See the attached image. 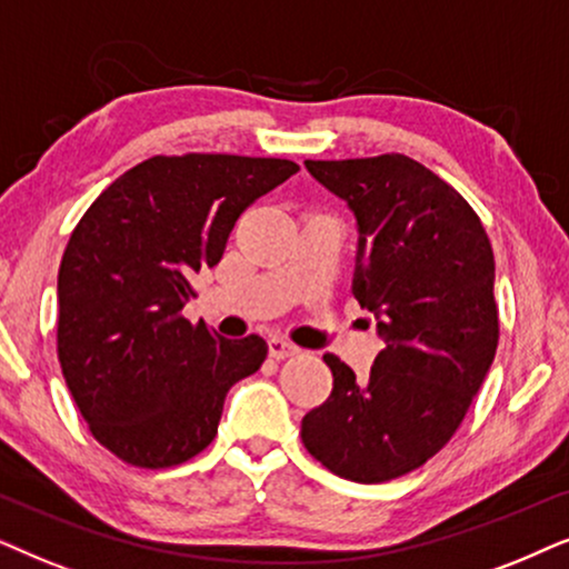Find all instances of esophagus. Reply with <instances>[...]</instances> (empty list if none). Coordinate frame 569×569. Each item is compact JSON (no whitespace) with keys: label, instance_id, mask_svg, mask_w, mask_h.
Here are the masks:
<instances>
[{"label":"esophagus","instance_id":"1","mask_svg":"<svg viewBox=\"0 0 569 569\" xmlns=\"http://www.w3.org/2000/svg\"><path fill=\"white\" fill-rule=\"evenodd\" d=\"M268 353L272 356V359H289V356L299 353V348L289 343V340H283V338H270L268 340Z\"/></svg>","mask_w":569,"mask_h":569}]
</instances>
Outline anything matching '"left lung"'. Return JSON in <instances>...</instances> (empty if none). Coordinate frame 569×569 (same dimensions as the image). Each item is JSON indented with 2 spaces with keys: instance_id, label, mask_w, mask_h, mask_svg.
Instances as JSON below:
<instances>
[{
  "instance_id": "left-lung-1",
  "label": "left lung",
  "mask_w": 569,
  "mask_h": 569,
  "mask_svg": "<svg viewBox=\"0 0 569 569\" xmlns=\"http://www.w3.org/2000/svg\"><path fill=\"white\" fill-rule=\"evenodd\" d=\"M305 163L356 213L353 293L385 348L367 380L322 356L332 392L301 419V442L340 479L382 483L450 442L495 361V252L466 197L413 158Z\"/></svg>"
}]
</instances>
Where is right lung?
Masks as SVG:
<instances>
[{"label":"right lung","instance_id":"1","mask_svg":"<svg viewBox=\"0 0 569 569\" xmlns=\"http://www.w3.org/2000/svg\"><path fill=\"white\" fill-rule=\"evenodd\" d=\"M299 166L226 153L153 156L86 210L59 264L57 353L111 456L171 468L218 435L226 392L262 367L260 336L226 340L181 309L221 262L237 218Z\"/></svg>","mask_w":569,"mask_h":569}]
</instances>
